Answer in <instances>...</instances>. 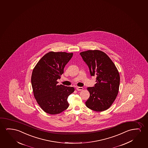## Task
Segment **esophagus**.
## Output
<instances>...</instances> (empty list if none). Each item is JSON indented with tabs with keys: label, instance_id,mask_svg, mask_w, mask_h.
<instances>
[{
	"label": "esophagus",
	"instance_id": "obj_1",
	"mask_svg": "<svg viewBox=\"0 0 148 148\" xmlns=\"http://www.w3.org/2000/svg\"><path fill=\"white\" fill-rule=\"evenodd\" d=\"M76 89L77 90V91H82L83 90V88L81 87H77L76 88Z\"/></svg>",
	"mask_w": 148,
	"mask_h": 148
}]
</instances>
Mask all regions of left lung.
Wrapping results in <instances>:
<instances>
[{
	"mask_svg": "<svg viewBox=\"0 0 148 148\" xmlns=\"http://www.w3.org/2000/svg\"><path fill=\"white\" fill-rule=\"evenodd\" d=\"M80 55L89 69L91 76L96 77L97 83L88 87L90 97L86 106L92 110L102 112L108 110L117 97L120 77L114 62L100 50H88Z\"/></svg>",
	"mask_w": 148,
	"mask_h": 148,
	"instance_id": "left-lung-1",
	"label": "left lung"
}]
</instances>
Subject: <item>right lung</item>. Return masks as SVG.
I'll list each match as a JSON object with an SVG mask.
<instances>
[{
  "label": "right lung",
  "instance_id": "add662e5",
  "mask_svg": "<svg viewBox=\"0 0 148 148\" xmlns=\"http://www.w3.org/2000/svg\"><path fill=\"white\" fill-rule=\"evenodd\" d=\"M73 53L51 51L45 55L32 73L31 85L34 96L45 112L60 114L69 106L67 98L75 91L73 87L57 85L64 68Z\"/></svg>",
  "mask_w": 148,
  "mask_h": 148
}]
</instances>
